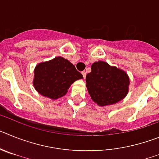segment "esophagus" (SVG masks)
Here are the masks:
<instances>
[{"mask_svg":"<svg viewBox=\"0 0 159 159\" xmlns=\"http://www.w3.org/2000/svg\"><path fill=\"white\" fill-rule=\"evenodd\" d=\"M82 75H83V76H84V79L86 78V75H87L86 71H82Z\"/></svg>","mask_w":159,"mask_h":159,"instance_id":"obj_1","label":"esophagus"}]
</instances>
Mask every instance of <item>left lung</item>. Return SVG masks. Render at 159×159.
I'll use <instances>...</instances> for the list:
<instances>
[{"label": "left lung", "mask_w": 159, "mask_h": 159, "mask_svg": "<svg viewBox=\"0 0 159 159\" xmlns=\"http://www.w3.org/2000/svg\"><path fill=\"white\" fill-rule=\"evenodd\" d=\"M86 76V87L92 100L101 107L117 103L127 96L130 79L127 73L104 61L92 64Z\"/></svg>", "instance_id": "left-lung-1"}]
</instances>
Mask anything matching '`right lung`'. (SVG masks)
Segmentation results:
<instances>
[{
	"instance_id": "add662e5",
	"label": "right lung",
	"mask_w": 159,
	"mask_h": 159,
	"mask_svg": "<svg viewBox=\"0 0 159 159\" xmlns=\"http://www.w3.org/2000/svg\"><path fill=\"white\" fill-rule=\"evenodd\" d=\"M84 79L70 61L57 57L38 64L34 69L33 87L39 94L51 99H57L67 94L75 81Z\"/></svg>"
}]
</instances>
